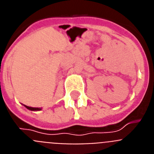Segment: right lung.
<instances>
[{
	"instance_id": "1",
	"label": "right lung",
	"mask_w": 154,
	"mask_h": 154,
	"mask_svg": "<svg viewBox=\"0 0 154 154\" xmlns=\"http://www.w3.org/2000/svg\"><path fill=\"white\" fill-rule=\"evenodd\" d=\"M25 107H26L27 109H28L32 110V111H38V110H41V109H41V108H34V107L28 106H25Z\"/></svg>"
}]
</instances>
